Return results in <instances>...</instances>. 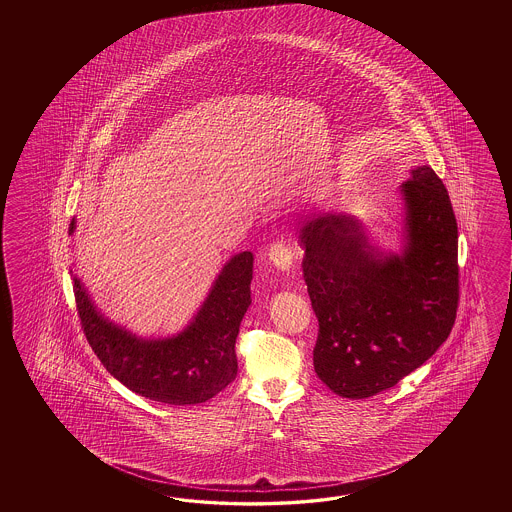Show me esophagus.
<instances>
[{
    "instance_id": "obj_1",
    "label": "esophagus",
    "mask_w": 512,
    "mask_h": 512,
    "mask_svg": "<svg viewBox=\"0 0 512 512\" xmlns=\"http://www.w3.org/2000/svg\"><path fill=\"white\" fill-rule=\"evenodd\" d=\"M269 260L282 271H289L293 267L294 251L293 247L285 241L278 240L274 241L271 245V249L267 252Z\"/></svg>"
}]
</instances>
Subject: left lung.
<instances>
[{
    "mask_svg": "<svg viewBox=\"0 0 512 512\" xmlns=\"http://www.w3.org/2000/svg\"><path fill=\"white\" fill-rule=\"evenodd\" d=\"M403 256L370 249L346 216L304 221L307 293L318 318L313 364L329 390L348 399L384 392L423 366L445 342L459 305L457 223L430 166L401 186Z\"/></svg>",
    "mask_w": 512,
    "mask_h": 512,
    "instance_id": "1",
    "label": "left lung"
}]
</instances>
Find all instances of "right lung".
<instances>
[{"instance_id":"right-lung-1","label":"right lung","mask_w":512,"mask_h":512,"mask_svg":"<svg viewBox=\"0 0 512 512\" xmlns=\"http://www.w3.org/2000/svg\"><path fill=\"white\" fill-rule=\"evenodd\" d=\"M75 230V219L69 232ZM252 252L223 267L196 320L181 335L142 340L113 326L73 276L80 326L104 368L131 392L166 404L205 403L238 375L236 337L251 305Z\"/></svg>"}]
</instances>
